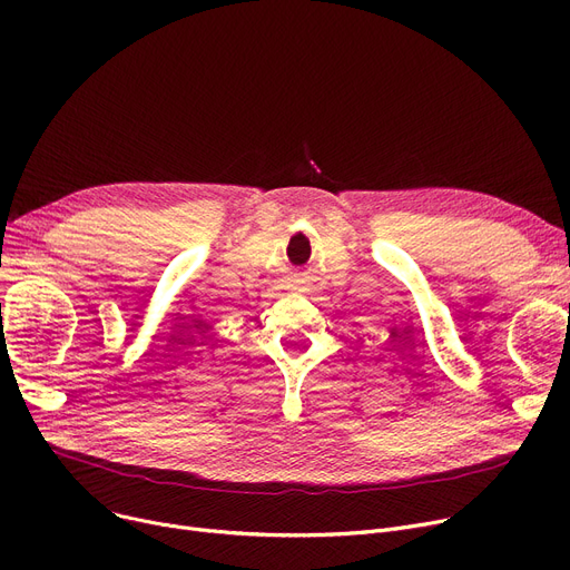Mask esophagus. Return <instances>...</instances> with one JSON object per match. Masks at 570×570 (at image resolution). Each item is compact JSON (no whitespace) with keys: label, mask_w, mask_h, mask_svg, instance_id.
I'll return each instance as SVG.
<instances>
[{"label":"esophagus","mask_w":570,"mask_h":570,"mask_svg":"<svg viewBox=\"0 0 570 570\" xmlns=\"http://www.w3.org/2000/svg\"><path fill=\"white\" fill-rule=\"evenodd\" d=\"M295 282H297V279H295Z\"/></svg>","instance_id":"1"}]
</instances>
